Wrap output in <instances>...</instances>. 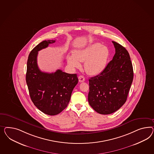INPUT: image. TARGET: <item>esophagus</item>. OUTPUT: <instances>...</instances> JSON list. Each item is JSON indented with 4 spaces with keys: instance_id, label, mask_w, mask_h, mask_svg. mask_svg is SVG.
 <instances>
[{
    "instance_id": "obj_1",
    "label": "esophagus",
    "mask_w": 154,
    "mask_h": 154,
    "mask_svg": "<svg viewBox=\"0 0 154 154\" xmlns=\"http://www.w3.org/2000/svg\"><path fill=\"white\" fill-rule=\"evenodd\" d=\"M79 82H83L85 81V79L83 75H79Z\"/></svg>"
}]
</instances>
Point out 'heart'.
Wrapping results in <instances>:
<instances>
[{"label": "heart", "mask_w": 154, "mask_h": 154, "mask_svg": "<svg viewBox=\"0 0 154 154\" xmlns=\"http://www.w3.org/2000/svg\"><path fill=\"white\" fill-rule=\"evenodd\" d=\"M73 55L68 57V62L71 66L79 68L80 62H85V71L89 75H96L101 73L107 66L109 50L107 47L102 46L100 43H94L75 51Z\"/></svg>", "instance_id": "b5f03b06"}]
</instances>
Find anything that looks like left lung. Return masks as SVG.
I'll return each instance as SVG.
<instances>
[{"label":"left lung","instance_id":"8db88e82","mask_svg":"<svg viewBox=\"0 0 154 154\" xmlns=\"http://www.w3.org/2000/svg\"><path fill=\"white\" fill-rule=\"evenodd\" d=\"M112 60L101 73L89 79V104L96 112L110 114L125 104L133 79L132 64L128 51L116 42Z\"/></svg>","mask_w":154,"mask_h":154}]
</instances>
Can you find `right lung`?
<instances>
[{
  "mask_svg": "<svg viewBox=\"0 0 154 154\" xmlns=\"http://www.w3.org/2000/svg\"><path fill=\"white\" fill-rule=\"evenodd\" d=\"M55 40H45L30 52L27 63L26 83L34 105L42 112L55 116L66 108L73 88L78 83L76 74H69L58 69L54 73L43 72L37 63L38 51Z\"/></svg>",
  "mask_w": 154,
  "mask_h": 154,
  "instance_id": "right-lung-1",
  "label": "right lung"
}]
</instances>
